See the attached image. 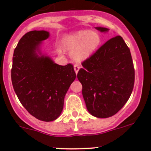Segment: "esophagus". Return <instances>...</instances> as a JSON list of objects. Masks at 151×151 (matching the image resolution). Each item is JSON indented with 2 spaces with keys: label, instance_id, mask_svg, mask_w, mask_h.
I'll return each instance as SVG.
<instances>
[{
  "label": "esophagus",
  "instance_id": "obj_1",
  "mask_svg": "<svg viewBox=\"0 0 151 151\" xmlns=\"http://www.w3.org/2000/svg\"><path fill=\"white\" fill-rule=\"evenodd\" d=\"M79 69H80V65L78 64H75L74 65V70H75L76 73L77 74L78 72Z\"/></svg>",
  "mask_w": 151,
  "mask_h": 151
}]
</instances>
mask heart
Instances as JSON below:
<instances>
[{"label":"heart","instance_id":"1","mask_svg":"<svg viewBox=\"0 0 151 151\" xmlns=\"http://www.w3.org/2000/svg\"><path fill=\"white\" fill-rule=\"evenodd\" d=\"M101 43V37L96 32L81 30L67 35L63 39L65 49L71 52V55L76 61L86 59L96 50ZM59 52L62 53V50Z\"/></svg>","mask_w":151,"mask_h":151}]
</instances>
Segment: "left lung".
Instances as JSON below:
<instances>
[{"mask_svg":"<svg viewBox=\"0 0 151 151\" xmlns=\"http://www.w3.org/2000/svg\"><path fill=\"white\" fill-rule=\"evenodd\" d=\"M100 32L106 28L96 27ZM78 79L91 114L99 118L113 116L129 99L134 83L130 50L121 36L112 37L82 63Z\"/></svg>","mask_w":151,"mask_h":151,"instance_id":"left-lung-1","label":"left lung"}]
</instances>
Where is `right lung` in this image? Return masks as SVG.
Listing matches in <instances>:
<instances>
[{
    "mask_svg": "<svg viewBox=\"0 0 151 151\" xmlns=\"http://www.w3.org/2000/svg\"><path fill=\"white\" fill-rule=\"evenodd\" d=\"M46 31H31L21 38L13 56L11 81L24 107L40 120L56 119L63 111L64 98L76 79L73 65H59L49 57L37 55Z\"/></svg>",
    "mask_w": 151,
    "mask_h": 151,
    "instance_id": "1",
    "label": "right lung"
}]
</instances>
